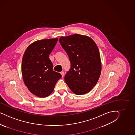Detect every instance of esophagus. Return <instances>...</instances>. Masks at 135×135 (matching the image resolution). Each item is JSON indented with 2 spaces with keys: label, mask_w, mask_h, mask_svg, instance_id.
Segmentation results:
<instances>
[{
  "label": "esophagus",
  "mask_w": 135,
  "mask_h": 135,
  "mask_svg": "<svg viewBox=\"0 0 135 135\" xmlns=\"http://www.w3.org/2000/svg\"><path fill=\"white\" fill-rule=\"evenodd\" d=\"M60 73H61V74L62 77H63L64 76V72L63 71H62V72H60Z\"/></svg>",
  "instance_id": "esophagus-1"
}]
</instances>
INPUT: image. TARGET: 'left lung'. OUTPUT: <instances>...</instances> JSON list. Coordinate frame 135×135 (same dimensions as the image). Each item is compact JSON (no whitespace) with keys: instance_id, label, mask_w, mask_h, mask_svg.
<instances>
[{"instance_id":"1","label":"left lung","mask_w":135,"mask_h":135,"mask_svg":"<svg viewBox=\"0 0 135 135\" xmlns=\"http://www.w3.org/2000/svg\"><path fill=\"white\" fill-rule=\"evenodd\" d=\"M59 41L71 63L64 77L65 82L75 94L89 93L97 84L101 73L97 45L89 37L78 34L61 37Z\"/></svg>"}]
</instances>
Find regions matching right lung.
Masks as SVG:
<instances>
[{
    "instance_id": "add662e5",
    "label": "right lung",
    "mask_w": 135,
    "mask_h": 135,
    "mask_svg": "<svg viewBox=\"0 0 135 135\" xmlns=\"http://www.w3.org/2000/svg\"><path fill=\"white\" fill-rule=\"evenodd\" d=\"M58 38L37 41L29 45L22 62V74L25 85L33 94L45 98L52 93L61 75L53 70L49 54Z\"/></svg>"
}]
</instances>
